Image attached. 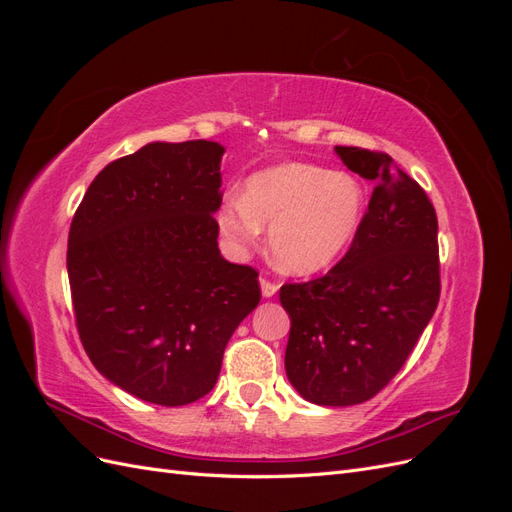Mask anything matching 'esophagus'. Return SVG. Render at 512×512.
Wrapping results in <instances>:
<instances>
[{
	"label": "esophagus",
	"mask_w": 512,
	"mask_h": 512,
	"mask_svg": "<svg viewBox=\"0 0 512 512\" xmlns=\"http://www.w3.org/2000/svg\"><path fill=\"white\" fill-rule=\"evenodd\" d=\"M260 288H262V297H265V299L273 297V294L277 292V284L267 280V277H260Z\"/></svg>",
	"instance_id": "obj_1"
}]
</instances>
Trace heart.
Returning a JSON list of instances; mask_svg holds the SVG:
<instances>
[{
	"label": "heart",
	"mask_w": 512,
	"mask_h": 512,
	"mask_svg": "<svg viewBox=\"0 0 512 512\" xmlns=\"http://www.w3.org/2000/svg\"><path fill=\"white\" fill-rule=\"evenodd\" d=\"M365 213L363 185L346 173L282 164L247 179L243 196L218 209V228L232 250L252 247L271 224L269 247L282 271L309 275L329 267L352 243Z\"/></svg>",
	"instance_id": "obj_1"
}]
</instances>
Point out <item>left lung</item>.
<instances>
[{
  "mask_svg": "<svg viewBox=\"0 0 512 512\" xmlns=\"http://www.w3.org/2000/svg\"><path fill=\"white\" fill-rule=\"evenodd\" d=\"M376 183L350 250L322 277L280 288L286 374L318 406L363 404L404 367L440 299L438 218L389 153L335 147Z\"/></svg>",
  "mask_w": 512,
  "mask_h": 512,
  "instance_id": "left-lung-1",
  "label": "left lung"
}]
</instances>
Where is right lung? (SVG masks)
Segmentation results:
<instances>
[{
    "label": "right lung",
    "mask_w": 512,
    "mask_h": 512,
    "mask_svg": "<svg viewBox=\"0 0 512 512\" xmlns=\"http://www.w3.org/2000/svg\"><path fill=\"white\" fill-rule=\"evenodd\" d=\"M224 147L149 143L104 166L68 235L83 348L100 374L158 406L218 382L224 348L260 301L258 271L218 247Z\"/></svg>",
    "instance_id": "obj_1"
}]
</instances>
